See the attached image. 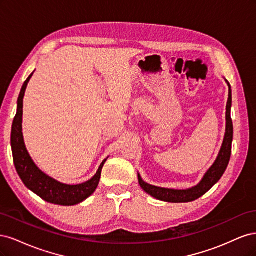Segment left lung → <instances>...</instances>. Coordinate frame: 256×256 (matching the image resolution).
<instances>
[{"label":"left lung","instance_id":"8db88e82","mask_svg":"<svg viewBox=\"0 0 256 256\" xmlns=\"http://www.w3.org/2000/svg\"><path fill=\"white\" fill-rule=\"evenodd\" d=\"M228 82V81H226ZM228 85V99L226 104V136H224L223 144L221 147V150L219 152V156L216 158L214 166L208 170V172L205 174L204 178L198 186L188 190H174V189H166L156 187V186H152L146 184L142 180L141 176L138 175V184H140L141 188L150 194L152 196L160 200H164V202H171V203H188L192 202L210 190L212 186L218 182L222 175L226 172V170L228 166V162L230 159V152H232V141H233V122L230 118V106H232V90L230 85Z\"/></svg>","mask_w":256,"mask_h":256}]
</instances>
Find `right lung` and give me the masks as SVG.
<instances>
[{"instance_id": "right-lung-1", "label": "right lung", "mask_w": 256, "mask_h": 256, "mask_svg": "<svg viewBox=\"0 0 256 256\" xmlns=\"http://www.w3.org/2000/svg\"><path fill=\"white\" fill-rule=\"evenodd\" d=\"M33 74L23 83L20 95L18 98L17 114L14 116L12 128V150L14 164L16 166L17 173L20 176L21 180L26 187L32 190L38 196H40L46 202L58 205H76L81 203L82 200L92 196L96 190L97 186L102 176V170L104 164V161L100 164L96 175L86 182L80 184H65L56 182L53 178L42 173L38 168L33 160L30 159V154L26 148L22 136V113H23V97L28 86L30 79L32 78Z\"/></svg>"}]
</instances>
